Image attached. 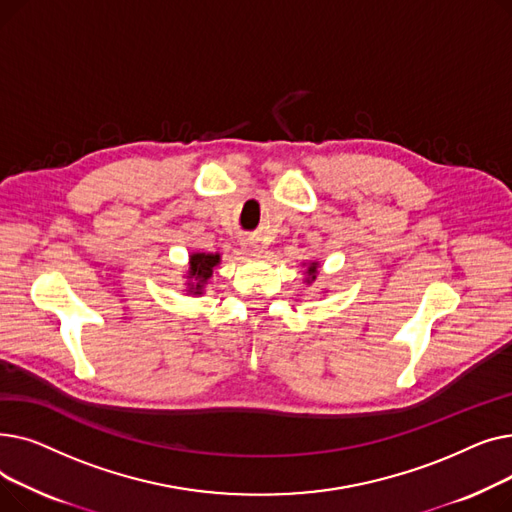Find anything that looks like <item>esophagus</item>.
<instances>
[{"label": "esophagus", "mask_w": 512, "mask_h": 512, "mask_svg": "<svg viewBox=\"0 0 512 512\" xmlns=\"http://www.w3.org/2000/svg\"><path fill=\"white\" fill-rule=\"evenodd\" d=\"M245 249H247V253H249V255H257V253H259V247L255 245V242H247Z\"/></svg>", "instance_id": "34e87169"}]
</instances>
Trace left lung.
<instances>
[{"mask_svg":"<svg viewBox=\"0 0 512 512\" xmlns=\"http://www.w3.org/2000/svg\"><path fill=\"white\" fill-rule=\"evenodd\" d=\"M315 272H317V263H311V265H309V276H311V280H315Z\"/></svg>","mask_w":512,"mask_h":512,"instance_id":"8db88e82","label":"left lung"}]
</instances>
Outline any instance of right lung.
Instances as JSON below:
<instances>
[{
    "mask_svg": "<svg viewBox=\"0 0 512 512\" xmlns=\"http://www.w3.org/2000/svg\"><path fill=\"white\" fill-rule=\"evenodd\" d=\"M218 263H220V255H211V253L191 255V272H188V278L195 280V282H191V292L201 294L203 284L211 278L213 267Z\"/></svg>",
    "mask_w": 512,
    "mask_h": 512,
    "instance_id": "right-lung-1",
    "label": "right lung"
}]
</instances>
